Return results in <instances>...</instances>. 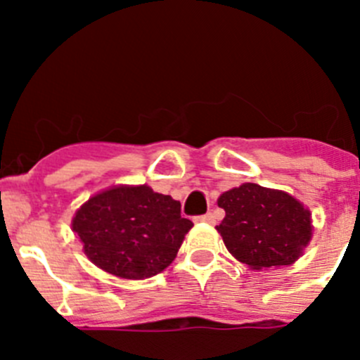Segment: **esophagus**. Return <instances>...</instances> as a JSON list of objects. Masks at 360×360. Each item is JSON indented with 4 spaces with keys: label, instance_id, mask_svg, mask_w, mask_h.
Listing matches in <instances>:
<instances>
[{
    "label": "esophagus",
    "instance_id": "34e87169",
    "mask_svg": "<svg viewBox=\"0 0 360 360\" xmlns=\"http://www.w3.org/2000/svg\"><path fill=\"white\" fill-rule=\"evenodd\" d=\"M196 221H205V224H214L216 218L212 212H207V214H202V216H196Z\"/></svg>",
    "mask_w": 360,
    "mask_h": 360
}]
</instances>
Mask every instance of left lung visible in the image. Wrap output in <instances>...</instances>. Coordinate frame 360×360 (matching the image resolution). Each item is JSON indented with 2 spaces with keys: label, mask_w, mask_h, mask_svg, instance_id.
Segmentation results:
<instances>
[{
  "label": "left lung",
  "mask_w": 360,
  "mask_h": 360,
  "mask_svg": "<svg viewBox=\"0 0 360 360\" xmlns=\"http://www.w3.org/2000/svg\"><path fill=\"white\" fill-rule=\"evenodd\" d=\"M229 252L252 270L292 265L311 240V214L285 191L243 184L218 198Z\"/></svg>",
  "instance_id": "8db88e82"
}]
</instances>
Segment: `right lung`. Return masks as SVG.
<instances>
[{
    "label": "right lung",
    "mask_w": 360,
    "mask_h": 360,
    "mask_svg": "<svg viewBox=\"0 0 360 360\" xmlns=\"http://www.w3.org/2000/svg\"><path fill=\"white\" fill-rule=\"evenodd\" d=\"M193 221L149 186H117L77 209L72 229L91 263L124 279L157 276L176 257Z\"/></svg>",
    "instance_id": "1"
}]
</instances>
